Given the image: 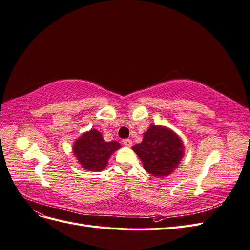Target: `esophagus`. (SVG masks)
Wrapping results in <instances>:
<instances>
[{
    "mask_svg": "<svg viewBox=\"0 0 250 250\" xmlns=\"http://www.w3.org/2000/svg\"><path fill=\"white\" fill-rule=\"evenodd\" d=\"M123 144H124L125 146H127V147H130L132 145V141L130 139H124L123 140Z\"/></svg>",
    "mask_w": 250,
    "mask_h": 250,
    "instance_id": "1",
    "label": "esophagus"
}]
</instances>
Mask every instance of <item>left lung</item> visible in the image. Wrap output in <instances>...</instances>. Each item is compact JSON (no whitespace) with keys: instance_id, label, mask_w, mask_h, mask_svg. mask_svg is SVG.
<instances>
[{"instance_id":"8db88e82","label":"left lung","mask_w":250,"mask_h":250,"mask_svg":"<svg viewBox=\"0 0 250 250\" xmlns=\"http://www.w3.org/2000/svg\"><path fill=\"white\" fill-rule=\"evenodd\" d=\"M143 167L155 177H167L174 172L184 156L185 146L179 135L170 128L151 124L143 141L132 146Z\"/></svg>"}]
</instances>
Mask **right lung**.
Listing matches in <instances>:
<instances>
[{
	"label": "right lung",
	"mask_w": 250,
	"mask_h": 250,
	"mask_svg": "<svg viewBox=\"0 0 250 250\" xmlns=\"http://www.w3.org/2000/svg\"><path fill=\"white\" fill-rule=\"evenodd\" d=\"M120 148L117 141L105 142L101 132L90 129L75 141L73 153L83 169L99 172L106 168L109 157Z\"/></svg>",
	"instance_id": "right-lung-1"
}]
</instances>
